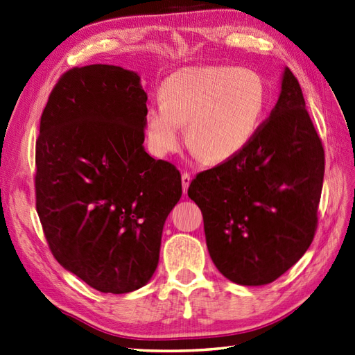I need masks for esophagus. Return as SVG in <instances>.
<instances>
[{
	"mask_svg": "<svg viewBox=\"0 0 355 355\" xmlns=\"http://www.w3.org/2000/svg\"><path fill=\"white\" fill-rule=\"evenodd\" d=\"M181 181H183V191H184V193H187V189L191 183V177H190L189 172H183V174H181Z\"/></svg>",
	"mask_w": 355,
	"mask_h": 355,
	"instance_id": "34e87169",
	"label": "esophagus"
}]
</instances>
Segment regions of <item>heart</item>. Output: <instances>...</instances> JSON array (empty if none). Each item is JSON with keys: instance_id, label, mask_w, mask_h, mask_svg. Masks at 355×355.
Returning <instances> with one entry per match:
<instances>
[{"instance_id": "1", "label": "heart", "mask_w": 355, "mask_h": 355, "mask_svg": "<svg viewBox=\"0 0 355 355\" xmlns=\"http://www.w3.org/2000/svg\"><path fill=\"white\" fill-rule=\"evenodd\" d=\"M268 101L263 78L234 67H190L177 71L162 87V101L146 113V134L157 156L187 141L199 156L225 162L254 138Z\"/></svg>"}]
</instances>
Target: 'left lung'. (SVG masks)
<instances>
[{
  "label": "left lung",
  "mask_w": 355,
  "mask_h": 355,
  "mask_svg": "<svg viewBox=\"0 0 355 355\" xmlns=\"http://www.w3.org/2000/svg\"><path fill=\"white\" fill-rule=\"evenodd\" d=\"M322 178L321 138L297 78L286 68L278 103L250 144L199 172L187 190L223 275L263 286L295 265L315 236Z\"/></svg>",
  "instance_id": "8db88e82"
}]
</instances>
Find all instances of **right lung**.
Segmentation results:
<instances>
[{
    "mask_svg": "<svg viewBox=\"0 0 355 355\" xmlns=\"http://www.w3.org/2000/svg\"><path fill=\"white\" fill-rule=\"evenodd\" d=\"M147 94L121 67L59 77L35 143V207L53 257L101 293L153 275L162 230L183 193L180 171L143 147Z\"/></svg>",
    "mask_w": 355,
    "mask_h": 355,
    "instance_id": "add662e5",
    "label": "right lung"
}]
</instances>
